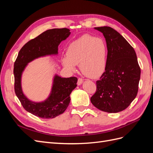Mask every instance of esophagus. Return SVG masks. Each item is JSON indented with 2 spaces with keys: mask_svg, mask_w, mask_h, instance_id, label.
Instances as JSON below:
<instances>
[{
  "mask_svg": "<svg viewBox=\"0 0 153 153\" xmlns=\"http://www.w3.org/2000/svg\"><path fill=\"white\" fill-rule=\"evenodd\" d=\"M83 82H84V80H83V79L79 78L78 79V81H77V84H78V85H80L83 84Z\"/></svg>",
  "mask_w": 153,
  "mask_h": 153,
  "instance_id": "1",
  "label": "esophagus"
}]
</instances>
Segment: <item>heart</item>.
Listing matches in <instances>:
<instances>
[{"label":"heart","mask_w":153,"mask_h":153,"mask_svg":"<svg viewBox=\"0 0 153 153\" xmlns=\"http://www.w3.org/2000/svg\"><path fill=\"white\" fill-rule=\"evenodd\" d=\"M108 49L105 41L101 38L84 35L68 46L66 56L62 57L64 67L71 72L76 65L84 75L89 78L101 76L107 66Z\"/></svg>","instance_id":"obj_1"}]
</instances>
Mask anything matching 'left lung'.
<instances>
[{
  "mask_svg": "<svg viewBox=\"0 0 153 153\" xmlns=\"http://www.w3.org/2000/svg\"><path fill=\"white\" fill-rule=\"evenodd\" d=\"M103 33L108 49L107 66L96 81L92 104L103 112L117 113L126 109L136 98L140 78L135 50L124 37L110 27H94Z\"/></svg>",
  "mask_w": 153,
  "mask_h": 153,
  "instance_id": "obj_1",
  "label": "left lung"
}]
</instances>
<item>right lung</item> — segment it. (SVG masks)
Returning <instances> with one entry per match:
<instances>
[{
	"label": "right lung",
	"instance_id": "1",
	"mask_svg": "<svg viewBox=\"0 0 153 153\" xmlns=\"http://www.w3.org/2000/svg\"><path fill=\"white\" fill-rule=\"evenodd\" d=\"M70 30L53 29L46 30L23 47L14 64L15 91L27 112L37 117L52 119L62 114L70 103V94L76 87L77 78H62L55 74L48 98L41 102L30 100L24 94L22 87L23 72L28 64L39 57L58 54V47L70 35Z\"/></svg>",
	"mask_w": 153,
	"mask_h": 153
}]
</instances>
